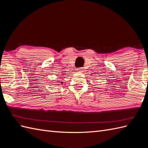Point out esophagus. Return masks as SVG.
<instances>
[{"instance_id": "1", "label": "esophagus", "mask_w": 148, "mask_h": 148, "mask_svg": "<svg viewBox=\"0 0 148 148\" xmlns=\"http://www.w3.org/2000/svg\"><path fill=\"white\" fill-rule=\"evenodd\" d=\"M83 67H80V68H78L77 69V71L79 72H82L83 71Z\"/></svg>"}]
</instances>
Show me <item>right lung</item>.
<instances>
[{
	"mask_svg": "<svg viewBox=\"0 0 148 148\" xmlns=\"http://www.w3.org/2000/svg\"><path fill=\"white\" fill-rule=\"evenodd\" d=\"M61 84H63V82H61Z\"/></svg>",
	"mask_w": 148,
	"mask_h": 148,
	"instance_id": "right-lung-1",
	"label": "right lung"
}]
</instances>
